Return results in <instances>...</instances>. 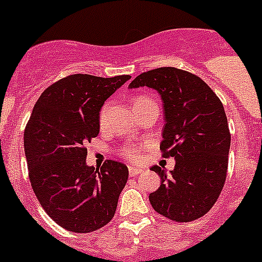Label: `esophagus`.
Listing matches in <instances>:
<instances>
[{"instance_id":"34e87169","label":"esophagus","mask_w":262,"mask_h":262,"mask_svg":"<svg viewBox=\"0 0 262 262\" xmlns=\"http://www.w3.org/2000/svg\"><path fill=\"white\" fill-rule=\"evenodd\" d=\"M142 168H136V166H128V174L129 176H138L139 173H142Z\"/></svg>"}]
</instances>
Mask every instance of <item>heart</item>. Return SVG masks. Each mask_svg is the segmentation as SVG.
Instances as JSON below:
<instances>
[{
	"instance_id": "b5f03b06",
	"label": "heart",
	"mask_w": 262,
	"mask_h": 262,
	"mask_svg": "<svg viewBox=\"0 0 262 262\" xmlns=\"http://www.w3.org/2000/svg\"><path fill=\"white\" fill-rule=\"evenodd\" d=\"M134 108L142 107L145 105H156L154 99L149 96H145V94H138V96L134 97L133 99ZM106 114H107V105H103V107L99 111V124L102 126L106 120ZM143 151L144 148L142 145H127L120 149V155L124 157L126 160L131 161V163H136L139 160L142 159Z\"/></svg>"
}]
</instances>
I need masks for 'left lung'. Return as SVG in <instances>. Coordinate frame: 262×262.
<instances>
[{"label": "left lung", "instance_id": "1", "mask_svg": "<svg viewBox=\"0 0 262 262\" xmlns=\"http://www.w3.org/2000/svg\"><path fill=\"white\" fill-rule=\"evenodd\" d=\"M139 86L156 89L163 98L160 149L165 159H176L170 176L159 165L151 168L161 185L149 202L170 221H195L210 211L226 182L231 134L223 105L202 78L173 67L139 75L129 88Z\"/></svg>", "mask_w": 262, "mask_h": 262}]
</instances>
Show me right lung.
I'll use <instances>...</instances> for the list:
<instances>
[{
  "instance_id": "obj_1",
  "label": "right lung",
  "mask_w": 262,
  "mask_h": 262,
  "mask_svg": "<svg viewBox=\"0 0 262 262\" xmlns=\"http://www.w3.org/2000/svg\"><path fill=\"white\" fill-rule=\"evenodd\" d=\"M129 78L67 76L41 93L25 128L32 190L48 216L72 232H93L115 214L128 169L114 160L88 166L85 145L99 134L105 101Z\"/></svg>"
}]
</instances>
